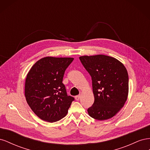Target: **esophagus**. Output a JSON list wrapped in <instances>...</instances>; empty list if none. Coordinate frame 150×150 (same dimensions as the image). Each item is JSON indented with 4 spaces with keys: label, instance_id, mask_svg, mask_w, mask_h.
Masks as SVG:
<instances>
[{
    "label": "esophagus",
    "instance_id": "obj_1",
    "mask_svg": "<svg viewBox=\"0 0 150 150\" xmlns=\"http://www.w3.org/2000/svg\"><path fill=\"white\" fill-rule=\"evenodd\" d=\"M80 98H81V95H78V96H76L75 97V99H76V100H77V101H78V100H79V99H80Z\"/></svg>",
    "mask_w": 150,
    "mask_h": 150
}]
</instances>
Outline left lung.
<instances>
[{
    "mask_svg": "<svg viewBox=\"0 0 150 150\" xmlns=\"http://www.w3.org/2000/svg\"><path fill=\"white\" fill-rule=\"evenodd\" d=\"M79 59L91 76L94 101L89 115L99 121L110 119L123 107L129 91L126 68L117 59L103 54L83 56Z\"/></svg>",
    "mask_w": 150,
    "mask_h": 150,
    "instance_id": "8db88e82",
    "label": "left lung"
}]
</instances>
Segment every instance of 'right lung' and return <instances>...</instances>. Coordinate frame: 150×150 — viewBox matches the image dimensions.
Instances as JSON below:
<instances>
[{"instance_id": "1", "label": "right lung", "mask_w": 150, "mask_h": 150, "mask_svg": "<svg viewBox=\"0 0 150 150\" xmlns=\"http://www.w3.org/2000/svg\"><path fill=\"white\" fill-rule=\"evenodd\" d=\"M72 57H45L32 66L25 81L27 103L40 119L50 122L65 117L74 98L62 82Z\"/></svg>"}]
</instances>
